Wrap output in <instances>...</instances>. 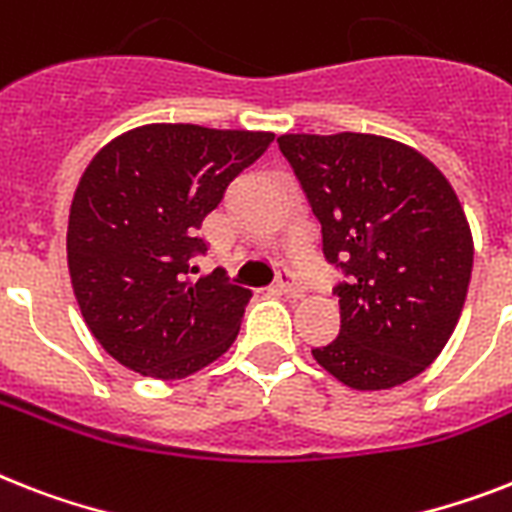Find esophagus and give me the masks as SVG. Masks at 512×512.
Listing matches in <instances>:
<instances>
[{"label":"esophagus","instance_id":"esophagus-1","mask_svg":"<svg viewBox=\"0 0 512 512\" xmlns=\"http://www.w3.org/2000/svg\"><path fill=\"white\" fill-rule=\"evenodd\" d=\"M276 289L286 297H299L302 294V284L297 281V273L289 268L278 270V278H276Z\"/></svg>","mask_w":512,"mask_h":512}]
</instances>
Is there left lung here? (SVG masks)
Segmentation results:
<instances>
[{
  "instance_id": "left-lung-1",
  "label": "left lung",
  "mask_w": 512,
  "mask_h": 512,
  "mask_svg": "<svg viewBox=\"0 0 512 512\" xmlns=\"http://www.w3.org/2000/svg\"><path fill=\"white\" fill-rule=\"evenodd\" d=\"M313 215L323 255L344 273L342 328L313 357L360 392L400 386L434 363L463 313L473 239L442 170L371 134L278 139Z\"/></svg>"
}]
</instances>
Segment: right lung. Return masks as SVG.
<instances>
[{"label": "right lung", "mask_w": 512, "mask_h": 512, "mask_svg": "<svg viewBox=\"0 0 512 512\" xmlns=\"http://www.w3.org/2000/svg\"><path fill=\"white\" fill-rule=\"evenodd\" d=\"M273 134L152 123L112 139L78 181L68 268L83 321L120 365L184 378L234 344L252 292L205 255L202 220L228 184L260 160Z\"/></svg>", "instance_id": "add662e5"}]
</instances>
